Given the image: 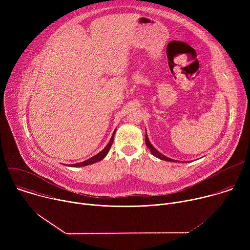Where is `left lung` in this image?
<instances>
[{"label": "left lung", "mask_w": 250, "mask_h": 250, "mask_svg": "<svg viewBox=\"0 0 250 250\" xmlns=\"http://www.w3.org/2000/svg\"><path fill=\"white\" fill-rule=\"evenodd\" d=\"M146 146L149 148V150L151 151V153H152L154 156H156L157 158H159V159H162V160H165V161H171V162H180V161H177V160L171 159V158H169V157H167V156L163 155L162 153H160L158 150H156V149H155V148L152 146V145L150 144V141H149V139H148V136H147V133H146Z\"/></svg>", "instance_id": "8db88e82"}]
</instances>
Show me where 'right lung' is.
I'll list each match as a JSON object with an SVG mask.
<instances>
[{
  "label": "right lung",
  "mask_w": 250,
  "mask_h": 250,
  "mask_svg": "<svg viewBox=\"0 0 250 250\" xmlns=\"http://www.w3.org/2000/svg\"><path fill=\"white\" fill-rule=\"evenodd\" d=\"M115 132H116V129H115V131H114V133H113V136H112V138H111L110 142H109L108 145H106V146H105V147H104L101 152H99V153H98V154H96L95 156H93V157H91V158H89V159H87V160H85V161H83V162L76 163V164H71L70 166H71V167H81V166H87V165H91V164H93V163L99 162V161H101L102 159H104V158L105 157V155L108 154V152L110 151V148H111L112 144H113V141H114V135H115Z\"/></svg>",
  "instance_id": "1"
}]
</instances>
